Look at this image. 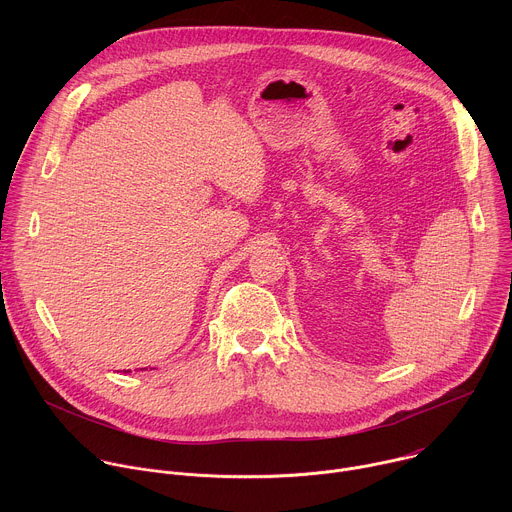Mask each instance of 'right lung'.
<instances>
[{
    "instance_id": "right-lung-1",
    "label": "right lung",
    "mask_w": 512,
    "mask_h": 512,
    "mask_svg": "<svg viewBox=\"0 0 512 512\" xmlns=\"http://www.w3.org/2000/svg\"><path fill=\"white\" fill-rule=\"evenodd\" d=\"M127 373H129V371H127Z\"/></svg>"
}]
</instances>
